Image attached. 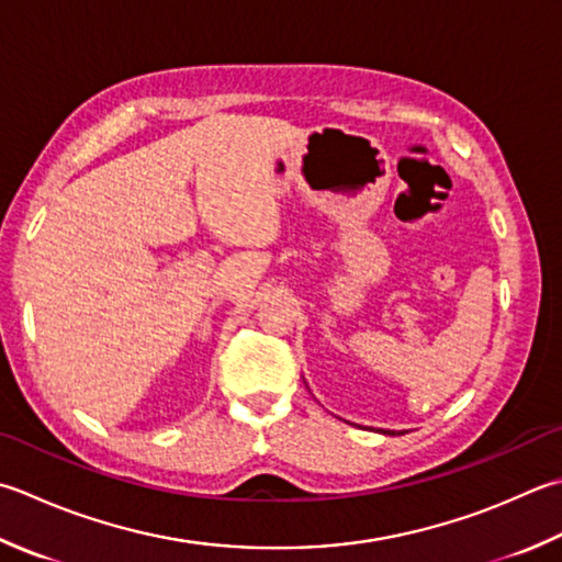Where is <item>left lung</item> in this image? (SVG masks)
<instances>
[{"instance_id":"1","label":"left lung","mask_w":562,"mask_h":562,"mask_svg":"<svg viewBox=\"0 0 562 562\" xmlns=\"http://www.w3.org/2000/svg\"><path fill=\"white\" fill-rule=\"evenodd\" d=\"M382 434H390V436H394V431H382Z\"/></svg>"}]
</instances>
